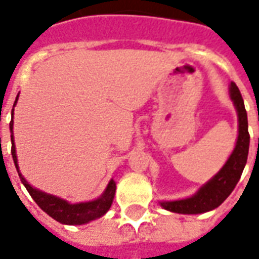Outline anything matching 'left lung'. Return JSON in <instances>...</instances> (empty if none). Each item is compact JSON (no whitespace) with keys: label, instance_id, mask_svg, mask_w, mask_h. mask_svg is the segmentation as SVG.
I'll return each mask as SVG.
<instances>
[{"label":"left lung","instance_id":"left-lung-1","mask_svg":"<svg viewBox=\"0 0 259 259\" xmlns=\"http://www.w3.org/2000/svg\"><path fill=\"white\" fill-rule=\"evenodd\" d=\"M229 94L239 116V136L233 152L230 154L223 168L193 197L178 201H162L161 206L165 209L176 213H204L212 211L228 198L240 180V176L247 163L248 148H250L248 120H247L243 97L240 94L239 87L233 81L229 87Z\"/></svg>","mask_w":259,"mask_h":259}]
</instances>
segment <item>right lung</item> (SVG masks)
<instances>
[{
	"mask_svg": "<svg viewBox=\"0 0 259 259\" xmlns=\"http://www.w3.org/2000/svg\"><path fill=\"white\" fill-rule=\"evenodd\" d=\"M18 97H16V101H18ZM16 101H15V104H16ZM12 116H14V109H12ZM9 129H11V133H12V129H14V122L12 120L9 123ZM11 141H12L11 152H12L15 166H16V170L19 174L22 183L26 187V190L29 191L31 198L36 201L37 205L40 206L44 212H47L48 215L54 218L55 221L64 223V225H83V223H89L90 221H94L97 218H101L111 208L113 197H115V190H116V185H115L113 179L108 183L107 189L102 193L100 198L89 201V202H79V204H69L68 201L62 200L59 197L42 193V191L31 187L19 172L18 158H16V150H15L14 133L11 135Z\"/></svg>",
	"mask_w": 259,
	"mask_h": 259,
	"instance_id": "obj_1",
	"label": "right lung"
}]
</instances>
